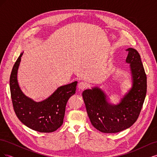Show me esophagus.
Instances as JSON below:
<instances>
[{"label":"esophagus","mask_w":157,"mask_h":157,"mask_svg":"<svg viewBox=\"0 0 157 157\" xmlns=\"http://www.w3.org/2000/svg\"><path fill=\"white\" fill-rule=\"evenodd\" d=\"M87 84L86 82H79V84H78V88L79 90H84L87 87Z\"/></svg>","instance_id":"34e87169"}]
</instances>
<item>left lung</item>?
I'll use <instances>...</instances> for the list:
<instances>
[{"label": "left lung", "mask_w": 157, "mask_h": 157, "mask_svg": "<svg viewBox=\"0 0 157 157\" xmlns=\"http://www.w3.org/2000/svg\"><path fill=\"white\" fill-rule=\"evenodd\" d=\"M126 63L130 64L132 87L117 105L109 102L99 87L86 89L82 97L92 124L103 133H117L130 128L138 118L147 92V77L140 56L129 48Z\"/></svg>", "instance_id": "left-lung-1"}]
</instances>
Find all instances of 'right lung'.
<instances>
[{"mask_svg":"<svg viewBox=\"0 0 157 157\" xmlns=\"http://www.w3.org/2000/svg\"><path fill=\"white\" fill-rule=\"evenodd\" d=\"M23 54L21 52L14 64L10 78L14 111L19 120L31 129L39 132H53L63 124L66 104L75 94L77 81L58 87L44 100L34 101L23 94L17 81V71Z\"/></svg>","mask_w":157,"mask_h":157,"instance_id":"add662e5","label":"right lung"}]
</instances>
